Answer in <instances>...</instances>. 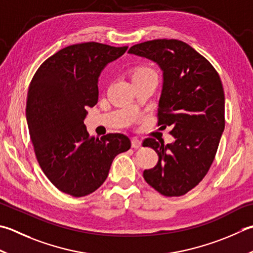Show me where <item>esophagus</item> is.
I'll list each match as a JSON object with an SVG mask.
<instances>
[{
	"label": "esophagus",
	"instance_id": "esophagus-1",
	"mask_svg": "<svg viewBox=\"0 0 253 253\" xmlns=\"http://www.w3.org/2000/svg\"><path fill=\"white\" fill-rule=\"evenodd\" d=\"M131 147L133 149H138V148L141 147V141L138 139V138H132L131 139Z\"/></svg>",
	"mask_w": 253,
	"mask_h": 253
}]
</instances>
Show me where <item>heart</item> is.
I'll use <instances>...</instances> for the list:
<instances>
[{
	"instance_id": "b5f03b06",
	"label": "heart",
	"mask_w": 253,
	"mask_h": 253,
	"mask_svg": "<svg viewBox=\"0 0 253 253\" xmlns=\"http://www.w3.org/2000/svg\"><path fill=\"white\" fill-rule=\"evenodd\" d=\"M145 77H157V73L153 69L149 67H145V66L137 68L136 70L132 72V81L136 80V79H140Z\"/></svg>"
}]
</instances>
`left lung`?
Listing matches in <instances>:
<instances>
[{
  "mask_svg": "<svg viewBox=\"0 0 253 253\" xmlns=\"http://www.w3.org/2000/svg\"><path fill=\"white\" fill-rule=\"evenodd\" d=\"M129 53L159 64L163 86L158 126H171L173 143L146 138L159 157L143 171L146 182L165 196H182L204 179L215 159L225 128V94L218 72L190 44L155 39L133 44Z\"/></svg>",
  "mask_w": 253,
  "mask_h": 253,
  "instance_id": "obj_1",
  "label": "left lung"
}]
</instances>
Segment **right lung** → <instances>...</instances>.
I'll return each mask as SVG.
<instances>
[{
    "label": "right lung",
    "mask_w": 253,
    "mask_h": 253,
    "mask_svg": "<svg viewBox=\"0 0 253 253\" xmlns=\"http://www.w3.org/2000/svg\"><path fill=\"white\" fill-rule=\"evenodd\" d=\"M127 48L95 42L71 44L44 60L29 84L26 118L35 155L49 181L66 194L82 197L96 191L114 158L131 146L123 133L100 139L84 125L86 107L98 100L101 71Z\"/></svg>",
    "instance_id": "1"
}]
</instances>
